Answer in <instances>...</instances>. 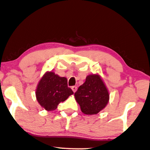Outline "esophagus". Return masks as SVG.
<instances>
[{
	"label": "esophagus",
	"instance_id": "esophagus-1",
	"mask_svg": "<svg viewBox=\"0 0 150 150\" xmlns=\"http://www.w3.org/2000/svg\"><path fill=\"white\" fill-rule=\"evenodd\" d=\"M71 88H72V90H73V91L74 93L76 92V91H77V86H72Z\"/></svg>",
	"mask_w": 150,
	"mask_h": 150
}]
</instances>
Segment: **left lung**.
<instances>
[{"instance_id":"1","label":"left lung","mask_w":150,"mask_h":150,"mask_svg":"<svg viewBox=\"0 0 150 150\" xmlns=\"http://www.w3.org/2000/svg\"><path fill=\"white\" fill-rule=\"evenodd\" d=\"M75 98L81 112L86 115L97 114L107 106L109 94L101 77L89 75L86 81L75 93Z\"/></svg>"}]
</instances>
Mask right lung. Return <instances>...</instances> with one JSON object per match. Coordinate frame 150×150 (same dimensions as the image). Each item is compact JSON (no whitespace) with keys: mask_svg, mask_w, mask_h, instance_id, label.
Instances as JSON below:
<instances>
[{"mask_svg":"<svg viewBox=\"0 0 150 150\" xmlns=\"http://www.w3.org/2000/svg\"><path fill=\"white\" fill-rule=\"evenodd\" d=\"M73 94V91L68 87L67 79L52 71L43 75L36 89L38 102L47 111L56 109L60 102L65 101Z\"/></svg>","mask_w":150,"mask_h":150,"instance_id":"1","label":"right lung"}]
</instances>
